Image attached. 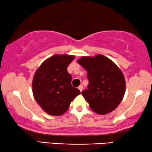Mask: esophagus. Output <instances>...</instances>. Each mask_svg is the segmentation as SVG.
<instances>
[{
	"label": "esophagus",
	"instance_id": "1",
	"mask_svg": "<svg viewBox=\"0 0 152 152\" xmlns=\"http://www.w3.org/2000/svg\"><path fill=\"white\" fill-rule=\"evenodd\" d=\"M83 86H81H81H78V89H79V91H83Z\"/></svg>",
	"mask_w": 152,
	"mask_h": 152
}]
</instances>
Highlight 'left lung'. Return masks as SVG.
Here are the masks:
<instances>
[{"mask_svg":"<svg viewBox=\"0 0 152 152\" xmlns=\"http://www.w3.org/2000/svg\"><path fill=\"white\" fill-rule=\"evenodd\" d=\"M78 63L87 71L88 85L81 92L94 111L106 114L116 109L123 99L126 82L116 64L103 55L83 56Z\"/></svg>","mask_w":152,"mask_h":152,"instance_id":"obj_1","label":"left lung"}]
</instances>
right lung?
<instances>
[{
    "instance_id": "right-lung-1",
    "label": "right lung",
    "mask_w": 152,
    "mask_h": 152,
    "mask_svg": "<svg viewBox=\"0 0 152 152\" xmlns=\"http://www.w3.org/2000/svg\"><path fill=\"white\" fill-rule=\"evenodd\" d=\"M74 58V56L56 54L43 61L35 73L32 83L34 99L47 114H64L81 94L71 85L72 77L67 71Z\"/></svg>"
}]
</instances>
